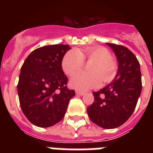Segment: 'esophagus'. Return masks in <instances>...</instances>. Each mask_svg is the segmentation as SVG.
Instances as JSON below:
<instances>
[{
  "label": "esophagus",
  "instance_id": "esophagus-1",
  "mask_svg": "<svg viewBox=\"0 0 153 153\" xmlns=\"http://www.w3.org/2000/svg\"><path fill=\"white\" fill-rule=\"evenodd\" d=\"M75 93H76V94H79V95L80 96H83L84 94H85V92H83V91H75Z\"/></svg>",
  "mask_w": 153,
  "mask_h": 153
}]
</instances>
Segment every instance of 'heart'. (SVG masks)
I'll list each match as a JSON object with an SVG mask.
<instances>
[{"label":"heart","mask_w":153,"mask_h":153,"mask_svg":"<svg viewBox=\"0 0 153 153\" xmlns=\"http://www.w3.org/2000/svg\"><path fill=\"white\" fill-rule=\"evenodd\" d=\"M84 59L90 63L88 71L91 73L76 74L83 67ZM62 68L68 75L76 74L70 81L71 87L80 91H87L98 87L102 80L105 82L112 81L117 74V66L112 59L109 50L102 47H90L82 51L72 49L67 51L62 58Z\"/></svg>","instance_id":"heart-1"}]
</instances>
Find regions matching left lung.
I'll use <instances>...</instances> for the list:
<instances>
[{"label":"left lung","mask_w":153,"mask_h":153,"mask_svg":"<svg viewBox=\"0 0 153 153\" xmlns=\"http://www.w3.org/2000/svg\"><path fill=\"white\" fill-rule=\"evenodd\" d=\"M116 55L118 68L113 82L98 92L94 102L87 108L94 123L104 128H115L123 125L134 111L141 93L140 63L127 48L109 44Z\"/></svg>","instance_id":"obj_1"}]
</instances>
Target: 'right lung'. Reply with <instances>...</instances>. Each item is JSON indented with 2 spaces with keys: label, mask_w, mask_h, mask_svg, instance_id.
Wrapping results in <instances>:
<instances>
[{
  "label": "right lung",
  "mask_w": 153,
  "mask_h": 153,
  "mask_svg": "<svg viewBox=\"0 0 153 153\" xmlns=\"http://www.w3.org/2000/svg\"><path fill=\"white\" fill-rule=\"evenodd\" d=\"M69 45H48L32 51L23 63L17 85L23 113L38 127H50L63 118L74 91L67 88L62 60Z\"/></svg>",
  "instance_id": "1"
}]
</instances>
